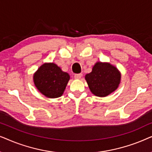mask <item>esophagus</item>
I'll return each mask as SVG.
<instances>
[{
  "label": "esophagus",
  "instance_id": "1",
  "mask_svg": "<svg viewBox=\"0 0 152 152\" xmlns=\"http://www.w3.org/2000/svg\"><path fill=\"white\" fill-rule=\"evenodd\" d=\"M82 74H81V73L74 75V77L75 79H77V80H80V79L82 78Z\"/></svg>",
  "mask_w": 152,
  "mask_h": 152
}]
</instances>
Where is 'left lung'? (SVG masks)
I'll return each instance as SVG.
<instances>
[{
    "instance_id": "left-lung-1",
    "label": "left lung",
    "mask_w": 152,
    "mask_h": 152,
    "mask_svg": "<svg viewBox=\"0 0 152 152\" xmlns=\"http://www.w3.org/2000/svg\"><path fill=\"white\" fill-rule=\"evenodd\" d=\"M120 77L117 68L110 64L102 62L95 64L92 72L85 76L91 91L98 97H106L115 91Z\"/></svg>"
}]
</instances>
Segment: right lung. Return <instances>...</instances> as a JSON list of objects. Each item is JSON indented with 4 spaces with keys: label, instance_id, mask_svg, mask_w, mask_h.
<instances>
[{
    "label": "right lung",
    "instance_id": "right-lung-1",
    "mask_svg": "<svg viewBox=\"0 0 152 152\" xmlns=\"http://www.w3.org/2000/svg\"><path fill=\"white\" fill-rule=\"evenodd\" d=\"M69 79V75L53 63L43 64L34 75V82L37 89L50 98L61 96Z\"/></svg>",
    "mask_w": 152,
    "mask_h": 152
}]
</instances>
